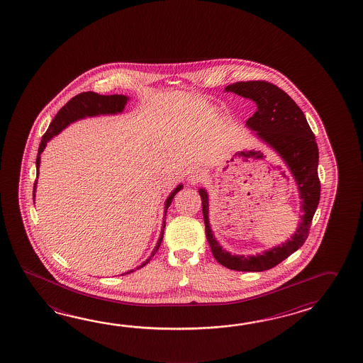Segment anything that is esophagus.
Listing matches in <instances>:
<instances>
[{"label":"esophagus","mask_w":363,"mask_h":363,"mask_svg":"<svg viewBox=\"0 0 363 363\" xmlns=\"http://www.w3.org/2000/svg\"><path fill=\"white\" fill-rule=\"evenodd\" d=\"M188 183L191 184H197L205 179V171L199 167H193L192 170L188 172Z\"/></svg>","instance_id":"1"}]
</instances>
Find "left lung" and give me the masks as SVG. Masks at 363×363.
<instances>
[{
	"label": "left lung",
	"mask_w": 363,
	"mask_h": 363,
	"mask_svg": "<svg viewBox=\"0 0 363 363\" xmlns=\"http://www.w3.org/2000/svg\"><path fill=\"white\" fill-rule=\"evenodd\" d=\"M225 91L255 101L257 109L246 121V126L282 158L294 177L301 199L298 227L287 241L264 250L262 254L235 255L223 249L215 238L208 219V193L205 188H199L206 238L218 263L238 272H263L276 267L306 242L320 202L318 147L303 111L277 86L265 81H247L228 85Z\"/></svg>",
	"instance_id": "obj_1"
}]
</instances>
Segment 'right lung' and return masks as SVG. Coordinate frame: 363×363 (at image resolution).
Returning <instances> with one entry per match:
<instances>
[{"label":"right lung","instance_id":"1","mask_svg":"<svg viewBox=\"0 0 363 363\" xmlns=\"http://www.w3.org/2000/svg\"><path fill=\"white\" fill-rule=\"evenodd\" d=\"M128 96L126 95H99V94L91 93H81L79 95H76L74 98H72L65 107L62 108L57 116L54 117V120L50 123V126L48 128V131L45 133V135L43 136V140L40 143V147H38V153H37L36 158V169H37V179H38V174H40V164H41V153L43 150L46 148L48 143L50 142L51 139L54 136L59 135L65 128H68L73 122L79 121L86 117H96V116H104V114H118L123 112V109L128 104ZM37 179L35 182V188H33V202L36 199V189H37ZM183 189V184L177 185V188L169 194V197L164 201V221H162V229H161V235L160 238L156 243V247L152 251L150 257L143 262L139 267H136L135 269L128 270L122 273L123 274H128L134 270L140 269L145 264H148L150 259L155 256L157 252V250L160 249V245L162 242L164 238V230L166 227V213H167V208L172 202L174 196Z\"/></svg>","mask_w":363,"mask_h":363}]
</instances>
